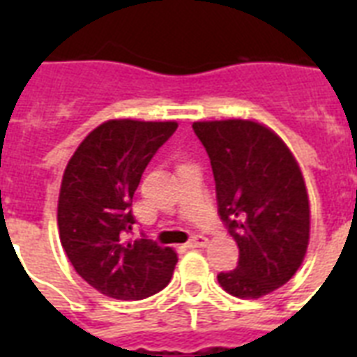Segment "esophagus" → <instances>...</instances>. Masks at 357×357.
Masks as SVG:
<instances>
[{
  "mask_svg": "<svg viewBox=\"0 0 357 357\" xmlns=\"http://www.w3.org/2000/svg\"><path fill=\"white\" fill-rule=\"evenodd\" d=\"M206 244L207 237H204V235H195V237L187 243V248H202V246H206Z\"/></svg>",
  "mask_w": 357,
  "mask_h": 357,
  "instance_id": "1",
  "label": "esophagus"
}]
</instances>
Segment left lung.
<instances>
[{
  "instance_id": "obj_1",
  "label": "left lung",
  "mask_w": 357,
  "mask_h": 357,
  "mask_svg": "<svg viewBox=\"0 0 357 357\" xmlns=\"http://www.w3.org/2000/svg\"><path fill=\"white\" fill-rule=\"evenodd\" d=\"M217 185L218 215L238 246L235 271L218 283L261 298L287 283L310 243V200L296 159L272 129L252 120L192 123Z\"/></svg>"
}]
</instances>
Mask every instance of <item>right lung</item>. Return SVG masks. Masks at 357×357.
<instances>
[{
	"label": "right lung",
	"instance_id": "1",
	"mask_svg": "<svg viewBox=\"0 0 357 357\" xmlns=\"http://www.w3.org/2000/svg\"><path fill=\"white\" fill-rule=\"evenodd\" d=\"M178 129L176 122L107 120L86 135L64 170L59 237L75 272L116 300H140L165 289L178 255L150 238L128 241L133 195L142 172Z\"/></svg>",
	"mask_w": 357,
	"mask_h": 357
}]
</instances>
